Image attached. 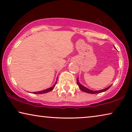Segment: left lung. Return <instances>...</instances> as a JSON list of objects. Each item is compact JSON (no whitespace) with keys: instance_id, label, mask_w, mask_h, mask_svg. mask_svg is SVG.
I'll list each match as a JSON object with an SVG mask.
<instances>
[{"instance_id":"8db88e82","label":"left lung","mask_w":132,"mask_h":132,"mask_svg":"<svg viewBox=\"0 0 132 132\" xmlns=\"http://www.w3.org/2000/svg\"><path fill=\"white\" fill-rule=\"evenodd\" d=\"M77 84L78 85L80 89H81V91H84V92H85V93H89V94H98V93H103V92H104L106 91H107V90L110 88V87L112 86V85L111 86H108V88H105V89H103L102 90H100V91H92V90H90L89 89H88V88H86V87H85L83 85H82L79 82V80H78V77L77 78Z\"/></svg>"}]
</instances>
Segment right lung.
Instances as JSON below:
<instances>
[{"instance_id": "1", "label": "right lung", "mask_w": 132, "mask_h": 132, "mask_svg": "<svg viewBox=\"0 0 132 132\" xmlns=\"http://www.w3.org/2000/svg\"><path fill=\"white\" fill-rule=\"evenodd\" d=\"M56 83H57V80H56V83L55 84H54V85L53 86H52V87H50V88H48V89H44V90H43V91H38V92H34V93H33L34 94H44V93H48V92H50V91H52V90H53V89H54V88H55V85L56 84Z\"/></svg>"}]
</instances>
